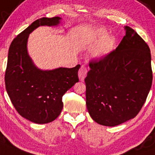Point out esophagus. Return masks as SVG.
<instances>
[{"label": "esophagus", "instance_id": "1", "mask_svg": "<svg viewBox=\"0 0 155 155\" xmlns=\"http://www.w3.org/2000/svg\"><path fill=\"white\" fill-rule=\"evenodd\" d=\"M87 69H86V66H82L81 68L79 69V73H78V75H79V80L80 81H83L84 80L85 77L86 76V74H87Z\"/></svg>", "mask_w": 155, "mask_h": 155}]
</instances>
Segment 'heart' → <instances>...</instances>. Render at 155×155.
Instances as JSON below:
<instances>
[{"mask_svg":"<svg viewBox=\"0 0 155 155\" xmlns=\"http://www.w3.org/2000/svg\"><path fill=\"white\" fill-rule=\"evenodd\" d=\"M107 35L105 30L99 29L95 32L92 39V44H95L91 51V56L101 60L113 51L116 46V39L113 36Z\"/></svg>","mask_w":155,"mask_h":155,"instance_id":"obj_1","label":"heart"}]
</instances>
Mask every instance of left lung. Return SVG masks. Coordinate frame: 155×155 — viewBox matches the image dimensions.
Masks as SVG:
<instances>
[{
    "instance_id": "obj_1",
    "label": "left lung",
    "mask_w": 155,
    "mask_h": 155,
    "mask_svg": "<svg viewBox=\"0 0 155 155\" xmlns=\"http://www.w3.org/2000/svg\"><path fill=\"white\" fill-rule=\"evenodd\" d=\"M115 50L89 63L85 79L86 106L91 118L105 126L134 118L145 102L152 84L149 47L132 28Z\"/></svg>"
}]
</instances>
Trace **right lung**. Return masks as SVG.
I'll return each mask as SVG.
<instances>
[{"mask_svg": "<svg viewBox=\"0 0 155 155\" xmlns=\"http://www.w3.org/2000/svg\"><path fill=\"white\" fill-rule=\"evenodd\" d=\"M60 20V17H54L35 21L14 39L8 51L6 90L17 112L37 124L54 121L63 109V95L79 82L80 65L42 70L34 64L27 53L30 33L40 26L58 25Z\"/></svg>", "mask_w": 155, "mask_h": 155, "instance_id": "1", "label": "right lung"}]
</instances>
